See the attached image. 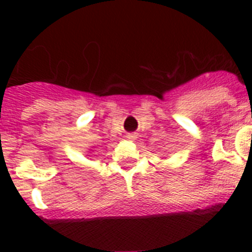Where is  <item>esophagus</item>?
Returning <instances> with one entry per match:
<instances>
[{
    "mask_svg": "<svg viewBox=\"0 0 252 252\" xmlns=\"http://www.w3.org/2000/svg\"><path fill=\"white\" fill-rule=\"evenodd\" d=\"M135 137H136L135 133H127V135H126V139L127 140H135Z\"/></svg>",
    "mask_w": 252,
    "mask_h": 252,
    "instance_id": "1",
    "label": "esophagus"
}]
</instances>
